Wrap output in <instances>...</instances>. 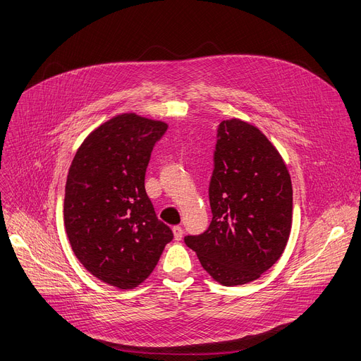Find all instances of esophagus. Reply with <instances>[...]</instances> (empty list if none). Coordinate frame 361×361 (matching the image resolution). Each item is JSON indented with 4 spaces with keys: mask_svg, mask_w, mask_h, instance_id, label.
<instances>
[{
    "mask_svg": "<svg viewBox=\"0 0 361 361\" xmlns=\"http://www.w3.org/2000/svg\"><path fill=\"white\" fill-rule=\"evenodd\" d=\"M173 233H174V239L176 240H181V238H183V227L181 226H174L173 227Z\"/></svg>",
    "mask_w": 361,
    "mask_h": 361,
    "instance_id": "esophagus-1",
    "label": "esophagus"
}]
</instances>
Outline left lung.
Instances as JSON below:
<instances>
[{"instance_id":"8db88e82","label":"left lung","mask_w":361,"mask_h":361,"mask_svg":"<svg viewBox=\"0 0 361 361\" xmlns=\"http://www.w3.org/2000/svg\"><path fill=\"white\" fill-rule=\"evenodd\" d=\"M207 231L185 236L204 271L224 286L249 283L282 256L292 226V183L275 145L232 118L217 130Z\"/></svg>"}]
</instances>
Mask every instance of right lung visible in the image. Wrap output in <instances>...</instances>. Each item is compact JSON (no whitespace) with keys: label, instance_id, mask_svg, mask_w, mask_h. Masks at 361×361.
<instances>
[{"label":"right lung","instance_id":"right-lung-1","mask_svg":"<svg viewBox=\"0 0 361 361\" xmlns=\"http://www.w3.org/2000/svg\"><path fill=\"white\" fill-rule=\"evenodd\" d=\"M169 125L134 112L93 129L78 148L64 190V228L80 264L99 281L134 289L173 239L145 191L155 142Z\"/></svg>","mask_w":361,"mask_h":361}]
</instances>
